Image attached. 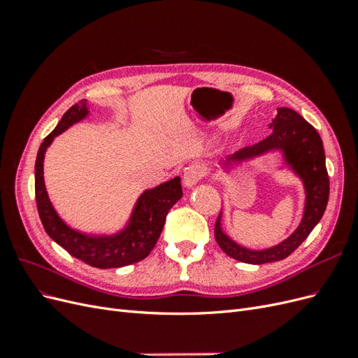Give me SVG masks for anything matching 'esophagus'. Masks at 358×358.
Masks as SVG:
<instances>
[{"label":"esophagus","instance_id":"esophagus-1","mask_svg":"<svg viewBox=\"0 0 358 358\" xmlns=\"http://www.w3.org/2000/svg\"><path fill=\"white\" fill-rule=\"evenodd\" d=\"M206 175V169L201 164H191L185 170H183V185L187 188H192L194 185H197L200 179Z\"/></svg>","mask_w":358,"mask_h":358}]
</instances>
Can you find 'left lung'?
<instances>
[{
	"mask_svg": "<svg viewBox=\"0 0 358 358\" xmlns=\"http://www.w3.org/2000/svg\"><path fill=\"white\" fill-rule=\"evenodd\" d=\"M273 129L264 140L252 146L237 150L236 154L227 157L224 164L241 162L262 155L268 150H282L287 164L296 171V175L305 183L306 204L305 213L297 230L287 241L264 251H251L233 242L221 229V215L215 222V239L222 251L242 263L264 264L279 262L287 258L306 239L313 230L327 208L330 180L326 169V155H324L322 140L318 131L306 119H303L296 110L288 107H279L278 115L270 124Z\"/></svg>",
	"mask_w": 358,
	"mask_h": 358,
	"instance_id": "8db88e82",
	"label": "left lung"
}]
</instances>
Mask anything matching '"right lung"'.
I'll use <instances>...</instances> for the list:
<instances>
[{
  "mask_svg": "<svg viewBox=\"0 0 358 358\" xmlns=\"http://www.w3.org/2000/svg\"><path fill=\"white\" fill-rule=\"evenodd\" d=\"M88 115L86 100H80L64 113L57 128L43 140L36 159V201L40 220L46 233L59 246L83 263L99 268H115L134 264L152 251L162 231L169 210L182 197L180 178L146 189L137 204L125 230L113 236H90L76 231L64 222L48 197L43 179V161L48 146L58 134Z\"/></svg>",
  "mask_w": 358,
  "mask_h": 358,
  "instance_id": "1",
  "label": "right lung"
}]
</instances>
